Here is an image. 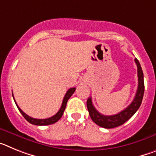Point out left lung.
I'll use <instances>...</instances> for the list:
<instances>
[{
  "mask_svg": "<svg viewBox=\"0 0 156 156\" xmlns=\"http://www.w3.org/2000/svg\"><path fill=\"white\" fill-rule=\"evenodd\" d=\"M135 63L137 64V77H138V87L135 94L133 101L127 106L124 110L121 111L119 113L112 115H105L101 114L96 110L92 104L91 98H89L87 101V107L89 115L92 120L98 126L106 129L117 127L121 126L125 122L130 119L136 112L140 108L141 102H142L143 96L144 91V75L143 71L140 66V62L137 58L134 59Z\"/></svg>",
  "mask_w": 156,
  "mask_h": 156,
  "instance_id": "obj_1",
  "label": "left lung"
}]
</instances>
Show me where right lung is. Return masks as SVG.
<instances>
[{
	"label": "right lung",
	"mask_w": 156,
	"mask_h": 156,
	"mask_svg": "<svg viewBox=\"0 0 156 156\" xmlns=\"http://www.w3.org/2000/svg\"><path fill=\"white\" fill-rule=\"evenodd\" d=\"M75 90H76L75 87H72L67 90L66 95H65L64 98H63L62 104L61 108H60L59 111L55 115H53V116H51V117H50V118H48V119H34V118H32V117L29 116L28 115H27V114L25 113L24 112H23V110L19 108V106H18V105L16 104V101H15L14 97H13V98H14V101H15V102H16V105H17L18 108H19V112H21L22 115H23V117H24L25 119H27L29 122H30L31 124L37 125V126H46V125L53 124V123H55V122H56L57 121H58L59 119H61V117L62 116V115H63V112H64L65 109H66L67 101H68V100L69 99V98L71 97L72 95H73V94L74 93V91H75ZM12 96H13V94H12Z\"/></svg>",
	"instance_id": "1"
}]
</instances>
